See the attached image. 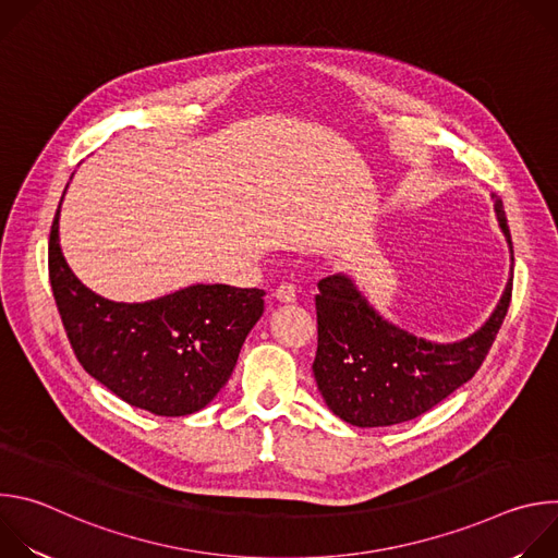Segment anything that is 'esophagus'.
<instances>
[{
	"label": "esophagus",
	"instance_id": "1",
	"mask_svg": "<svg viewBox=\"0 0 558 558\" xmlns=\"http://www.w3.org/2000/svg\"><path fill=\"white\" fill-rule=\"evenodd\" d=\"M274 298H276L278 302L291 304V302H295L298 293H295V287H293V284H289V282H282V284H280V287L274 291Z\"/></svg>",
	"mask_w": 558,
	"mask_h": 558
}]
</instances>
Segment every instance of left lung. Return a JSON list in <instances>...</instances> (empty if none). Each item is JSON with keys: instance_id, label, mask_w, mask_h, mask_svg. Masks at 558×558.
Returning <instances> with one entry per match:
<instances>
[{"instance_id": "1", "label": "left lung", "mask_w": 558, "mask_h": 558, "mask_svg": "<svg viewBox=\"0 0 558 558\" xmlns=\"http://www.w3.org/2000/svg\"><path fill=\"white\" fill-rule=\"evenodd\" d=\"M493 201L514 263L504 203L495 194ZM317 289V390L347 424L375 428L424 415L480 371L510 306L512 267L488 320L457 342H430L388 323L344 274L323 278Z\"/></svg>"}]
</instances>
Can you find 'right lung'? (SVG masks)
<instances>
[{
	"label": "right lung",
	"instance_id": "add662e5",
	"mask_svg": "<svg viewBox=\"0 0 558 558\" xmlns=\"http://www.w3.org/2000/svg\"><path fill=\"white\" fill-rule=\"evenodd\" d=\"M59 209L50 229L48 271L76 360L136 409L161 417L205 409L231 377L245 338L260 320L265 291L192 284L147 302L108 300L68 267L59 245Z\"/></svg>",
	"mask_w": 558,
	"mask_h": 558
}]
</instances>
